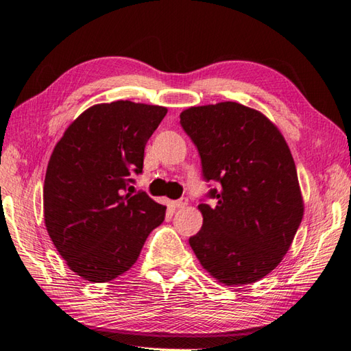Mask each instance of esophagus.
<instances>
[{
  "mask_svg": "<svg viewBox=\"0 0 351 351\" xmlns=\"http://www.w3.org/2000/svg\"><path fill=\"white\" fill-rule=\"evenodd\" d=\"M186 204H188V198H185V197L179 198V199H176V202H173V206L176 208H184V207H186Z\"/></svg>",
  "mask_w": 351,
  "mask_h": 351,
  "instance_id": "34e87169",
  "label": "esophagus"
}]
</instances>
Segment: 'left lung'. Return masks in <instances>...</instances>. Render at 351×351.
I'll return each mask as SVG.
<instances>
[{
  "mask_svg": "<svg viewBox=\"0 0 351 351\" xmlns=\"http://www.w3.org/2000/svg\"><path fill=\"white\" fill-rule=\"evenodd\" d=\"M181 125L202 157L215 206L202 203L203 226L189 238L199 263L225 285L253 284L281 263L302 223L297 169L279 129L234 101L189 107Z\"/></svg>",
  "mask_w": 351,
  "mask_h": 351,
  "instance_id": "left-lung-1",
  "label": "left lung"
}]
</instances>
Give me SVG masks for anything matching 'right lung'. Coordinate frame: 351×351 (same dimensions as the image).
Here are the masks:
<instances>
[{
    "instance_id": "1",
    "label": "right lung",
    "mask_w": 351,
    "mask_h": 351,
    "mask_svg": "<svg viewBox=\"0 0 351 351\" xmlns=\"http://www.w3.org/2000/svg\"><path fill=\"white\" fill-rule=\"evenodd\" d=\"M167 108L132 101L89 107L66 129L49 157L44 219L70 270L108 282L138 260L166 207L128 193L143 172L145 144Z\"/></svg>"
}]
</instances>
